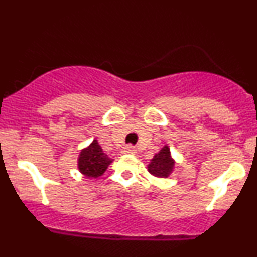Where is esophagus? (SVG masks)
Here are the masks:
<instances>
[{"instance_id":"1","label":"esophagus","mask_w":257,"mask_h":257,"mask_svg":"<svg viewBox=\"0 0 257 257\" xmlns=\"http://www.w3.org/2000/svg\"><path fill=\"white\" fill-rule=\"evenodd\" d=\"M137 152V149L133 145H125L123 147V153H135Z\"/></svg>"}]
</instances>
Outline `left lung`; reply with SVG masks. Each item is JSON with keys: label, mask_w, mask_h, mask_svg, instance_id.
Instances as JSON below:
<instances>
[{"label": "left lung", "mask_w": 257, "mask_h": 257, "mask_svg": "<svg viewBox=\"0 0 257 257\" xmlns=\"http://www.w3.org/2000/svg\"><path fill=\"white\" fill-rule=\"evenodd\" d=\"M147 169L156 178H168L174 169V161L170 156L169 147L164 146L161 151L156 153Z\"/></svg>", "instance_id": "left-lung-1"}]
</instances>
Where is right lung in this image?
<instances>
[{"label":"right lung","mask_w":257,"mask_h":257,"mask_svg":"<svg viewBox=\"0 0 257 257\" xmlns=\"http://www.w3.org/2000/svg\"><path fill=\"white\" fill-rule=\"evenodd\" d=\"M111 163L112 159L102 151L96 140L79 153L78 169L87 178L101 176Z\"/></svg>","instance_id":"right-lung-1"}]
</instances>
